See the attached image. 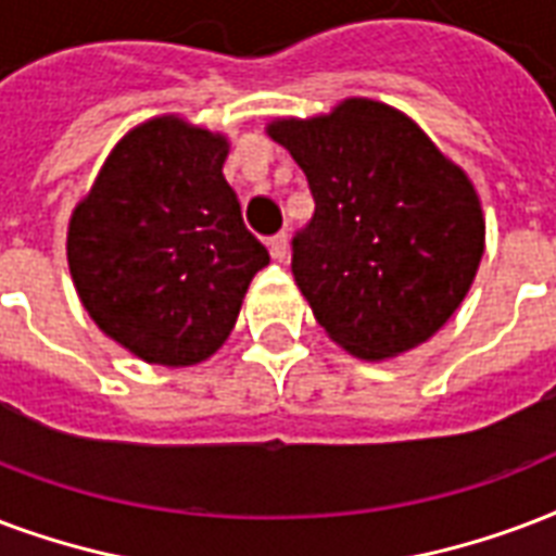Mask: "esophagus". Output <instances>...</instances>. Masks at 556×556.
<instances>
[{
	"label": "esophagus",
	"mask_w": 556,
	"mask_h": 556,
	"mask_svg": "<svg viewBox=\"0 0 556 556\" xmlns=\"http://www.w3.org/2000/svg\"><path fill=\"white\" fill-rule=\"evenodd\" d=\"M268 250L277 262L288 260V232H277V236L268 241Z\"/></svg>",
	"instance_id": "1"
}]
</instances>
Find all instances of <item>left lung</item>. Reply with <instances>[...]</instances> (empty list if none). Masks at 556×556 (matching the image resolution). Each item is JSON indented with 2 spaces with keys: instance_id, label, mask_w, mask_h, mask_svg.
<instances>
[{
  "instance_id": "8db88e82",
  "label": "left lung",
  "mask_w": 556,
  "mask_h": 556,
  "mask_svg": "<svg viewBox=\"0 0 556 556\" xmlns=\"http://www.w3.org/2000/svg\"><path fill=\"white\" fill-rule=\"evenodd\" d=\"M265 134L315 194L291 270L317 324L362 362L426 344L464 303L484 256L469 175L402 110L358 96L320 116L270 118Z\"/></svg>"
}]
</instances>
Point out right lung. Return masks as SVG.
Segmentation results:
<instances>
[{
    "mask_svg": "<svg viewBox=\"0 0 556 556\" xmlns=\"http://www.w3.org/2000/svg\"><path fill=\"white\" fill-rule=\"evenodd\" d=\"M230 142L177 113L130 127L72 210L66 260L80 306L148 364L192 367L230 338L270 262L224 177Z\"/></svg>",
    "mask_w": 556,
    "mask_h": 556,
    "instance_id": "1",
    "label": "right lung"
}]
</instances>
